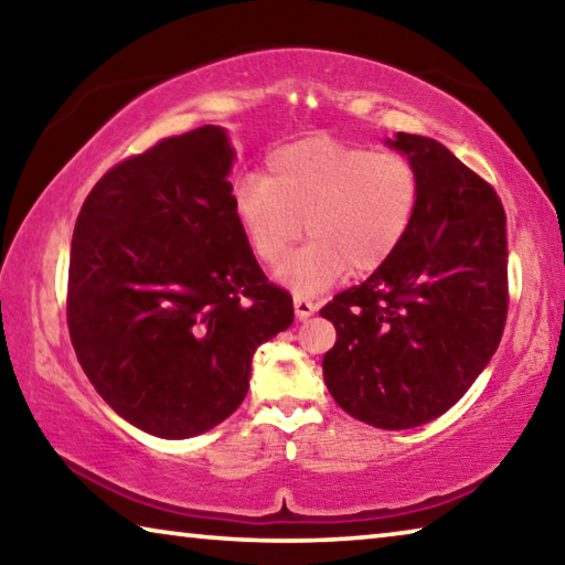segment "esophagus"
I'll return each instance as SVG.
<instances>
[{"label": "esophagus", "mask_w": 565, "mask_h": 565, "mask_svg": "<svg viewBox=\"0 0 565 565\" xmlns=\"http://www.w3.org/2000/svg\"><path fill=\"white\" fill-rule=\"evenodd\" d=\"M294 311H296V319H309L313 311H317V306H313L311 299H306V296H294Z\"/></svg>", "instance_id": "obj_1"}]
</instances>
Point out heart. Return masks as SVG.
Listing matches in <instances>:
<instances>
[{
  "instance_id": "obj_1",
  "label": "heart",
  "mask_w": 565,
  "mask_h": 565,
  "mask_svg": "<svg viewBox=\"0 0 565 565\" xmlns=\"http://www.w3.org/2000/svg\"><path fill=\"white\" fill-rule=\"evenodd\" d=\"M418 194V171L404 154L309 137L271 151L264 177L238 181L234 216L264 266L279 264L306 224L311 242L279 279L317 294L347 269L363 276L388 262L414 222Z\"/></svg>"
}]
</instances>
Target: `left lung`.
I'll list each match as a JSON object with an SVG mask.
<instances>
[{"label": "left lung", "mask_w": 565, "mask_h": 565, "mask_svg": "<svg viewBox=\"0 0 565 565\" xmlns=\"http://www.w3.org/2000/svg\"><path fill=\"white\" fill-rule=\"evenodd\" d=\"M418 171L404 242L366 281L333 296L323 381L337 404L376 428L446 414L499 349L509 313L505 212L489 181L436 139H388Z\"/></svg>", "instance_id": "8db88e82"}]
</instances>
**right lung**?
Wrapping results in <instances>:
<instances>
[{
    "mask_svg": "<svg viewBox=\"0 0 565 565\" xmlns=\"http://www.w3.org/2000/svg\"><path fill=\"white\" fill-rule=\"evenodd\" d=\"M222 127L104 174L76 218L66 323L84 374L141 431L189 438L242 404L254 351L294 321L234 216Z\"/></svg>",
    "mask_w": 565,
    "mask_h": 565,
    "instance_id": "right-lung-1",
    "label": "right lung"
}]
</instances>
